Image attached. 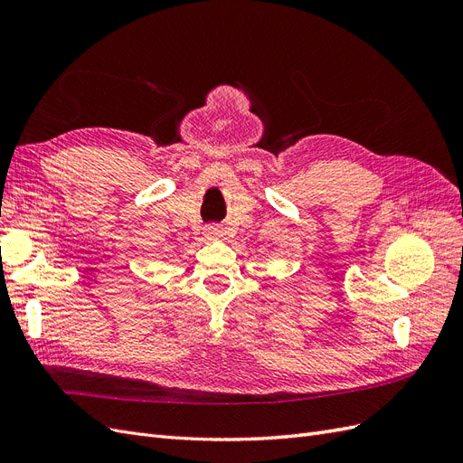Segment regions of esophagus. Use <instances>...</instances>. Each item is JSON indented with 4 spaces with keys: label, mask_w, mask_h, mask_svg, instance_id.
<instances>
[{
    "label": "esophagus",
    "mask_w": 463,
    "mask_h": 463,
    "mask_svg": "<svg viewBox=\"0 0 463 463\" xmlns=\"http://www.w3.org/2000/svg\"><path fill=\"white\" fill-rule=\"evenodd\" d=\"M204 235H206V240H214V237L222 235V230L218 223H208V226L204 228Z\"/></svg>",
    "instance_id": "34e87169"
}]
</instances>
